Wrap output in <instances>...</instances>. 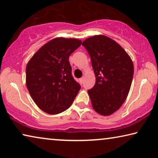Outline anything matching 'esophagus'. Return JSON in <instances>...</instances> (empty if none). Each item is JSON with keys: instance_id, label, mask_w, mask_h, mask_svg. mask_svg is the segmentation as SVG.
<instances>
[{"instance_id": "obj_1", "label": "esophagus", "mask_w": 158, "mask_h": 158, "mask_svg": "<svg viewBox=\"0 0 158 158\" xmlns=\"http://www.w3.org/2000/svg\"><path fill=\"white\" fill-rule=\"evenodd\" d=\"M84 79H85L84 77H82V78L80 79H79L80 83H81V84H83V83H84Z\"/></svg>"}]
</instances>
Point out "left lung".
Listing matches in <instances>:
<instances>
[{"instance_id":"obj_1","label":"left lung","mask_w":158,"mask_h":158,"mask_svg":"<svg viewBox=\"0 0 158 158\" xmlns=\"http://www.w3.org/2000/svg\"><path fill=\"white\" fill-rule=\"evenodd\" d=\"M82 45L91 60L96 84L88 91L92 107L102 116L113 114L128 96L134 75L131 57L119 44L104 35L86 39Z\"/></svg>"}]
</instances>
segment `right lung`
<instances>
[{
  "label": "right lung",
  "mask_w": 158,
  "mask_h": 158,
  "mask_svg": "<svg viewBox=\"0 0 158 158\" xmlns=\"http://www.w3.org/2000/svg\"><path fill=\"white\" fill-rule=\"evenodd\" d=\"M77 39L57 37L40 48L26 67V85L41 110L59 114L72 104L81 89L72 76L69 57L81 46Z\"/></svg>",
  "instance_id": "obj_1"
}]
</instances>
